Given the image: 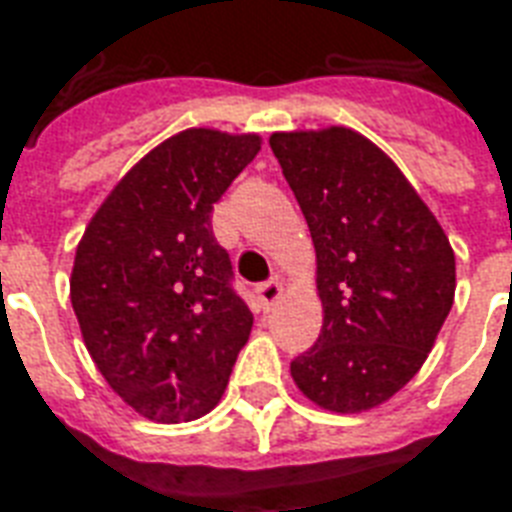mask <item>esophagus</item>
<instances>
[{
  "instance_id": "obj_1",
  "label": "esophagus",
  "mask_w": 512,
  "mask_h": 512,
  "mask_svg": "<svg viewBox=\"0 0 512 512\" xmlns=\"http://www.w3.org/2000/svg\"><path fill=\"white\" fill-rule=\"evenodd\" d=\"M281 295H284V287H281L279 279H271V281H263V284H257V297H260V303H263L265 311H268V308H273Z\"/></svg>"
}]
</instances>
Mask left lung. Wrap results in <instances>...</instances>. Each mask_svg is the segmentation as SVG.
<instances>
[{
	"label": "left lung",
	"mask_w": 512,
	"mask_h": 512,
	"mask_svg": "<svg viewBox=\"0 0 512 512\" xmlns=\"http://www.w3.org/2000/svg\"><path fill=\"white\" fill-rule=\"evenodd\" d=\"M311 228L324 324L292 361L305 398L337 414L385 404L425 364L454 303V249L404 172L348 127L273 132Z\"/></svg>",
	"instance_id": "8db88e82"
}]
</instances>
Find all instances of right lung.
<instances>
[{"instance_id": "right-lung-1", "label": "right lung", "mask_w": 512, "mask_h": 512, "mask_svg": "<svg viewBox=\"0 0 512 512\" xmlns=\"http://www.w3.org/2000/svg\"><path fill=\"white\" fill-rule=\"evenodd\" d=\"M260 143L255 132H177L114 185L76 247L71 305L84 345L146 420L212 412L249 340L252 313L231 287L212 207Z\"/></svg>"}]
</instances>
